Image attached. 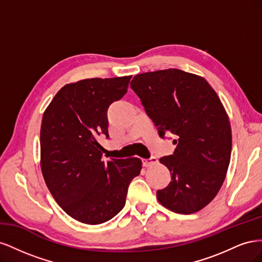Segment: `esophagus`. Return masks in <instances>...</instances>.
<instances>
[{"mask_svg": "<svg viewBox=\"0 0 262 262\" xmlns=\"http://www.w3.org/2000/svg\"><path fill=\"white\" fill-rule=\"evenodd\" d=\"M157 163H158V160L154 156L149 157V158H142V164H143L144 167H148V166H152Z\"/></svg>", "mask_w": 262, "mask_h": 262, "instance_id": "34e87169", "label": "esophagus"}]
</instances>
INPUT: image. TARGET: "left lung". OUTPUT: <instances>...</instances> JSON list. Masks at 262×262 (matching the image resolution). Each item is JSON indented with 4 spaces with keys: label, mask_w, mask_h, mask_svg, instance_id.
Instances as JSON below:
<instances>
[{
    "label": "left lung",
    "mask_w": 262,
    "mask_h": 262,
    "mask_svg": "<svg viewBox=\"0 0 262 262\" xmlns=\"http://www.w3.org/2000/svg\"><path fill=\"white\" fill-rule=\"evenodd\" d=\"M131 89L160 137L175 136L173 153L160 158L171 181L157 190V200L176 213L200 211L217 194L231 161V124L216 93L203 77L178 69L138 74Z\"/></svg>",
    "instance_id": "left-lung-1"
}]
</instances>
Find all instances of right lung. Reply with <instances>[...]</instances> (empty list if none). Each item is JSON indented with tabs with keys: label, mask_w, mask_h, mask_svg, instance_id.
I'll return each instance as SVG.
<instances>
[{
	"label": "right lung",
	"mask_w": 262,
	"mask_h": 262,
	"mask_svg": "<svg viewBox=\"0 0 262 262\" xmlns=\"http://www.w3.org/2000/svg\"><path fill=\"white\" fill-rule=\"evenodd\" d=\"M131 75L86 78L63 86L42 117L41 170L54 200L71 217L96 225L125 204L140 158L102 161L97 138H109L107 112L128 91Z\"/></svg>",
	"instance_id": "right-lung-1"
}]
</instances>
